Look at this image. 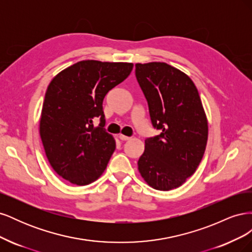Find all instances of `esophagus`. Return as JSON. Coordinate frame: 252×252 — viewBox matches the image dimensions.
Listing matches in <instances>:
<instances>
[{
  "mask_svg": "<svg viewBox=\"0 0 252 252\" xmlns=\"http://www.w3.org/2000/svg\"><path fill=\"white\" fill-rule=\"evenodd\" d=\"M119 138H120L122 141H128V140H130V138H129V136H126V135H124V134H120Z\"/></svg>",
  "mask_w": 252,
  "mask_h": 252,
  "instance_id": "1",
  "label": "esophagus"
}]
</instances>
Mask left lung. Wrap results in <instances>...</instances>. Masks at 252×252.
<instances>
[{
  "mask_svg": "<svg viewBox=\"0 0 252 252\" xmlns=\"http://www.w3.org/2000/svg\"><path fill=\"white\" fill-rule=\"evenodd\" d=\"M135 77L148 104L151 125L161 133L145 140L139 171L157 190L180 187L204 156L208 124L201 98L187 74L168 64H135Z\"/></svg>",
  "mask_w": 252,
  "mask_h": 252,
  "instance_id": "obj_1",
  "label": "left lung"
}]
</instances>
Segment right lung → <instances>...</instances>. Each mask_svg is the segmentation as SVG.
<instances>
[{
	"mask_svg": "<svg viewBox=\"0 0 252 252\" xmlns=\"http://www.w3.org/2000/svg\"><path fill=\"white\" fill-rule=\"evenodd\" d=\"M132 68V63L87 60L52 79L43 103L40 135L60 177L79 186L101 177L116 149L114 139L104 128V97ZM95 119L100 120L97 127L93 126Z\"/></svg>",
	"mask_w": 252,
	"mask_h": 252,
	"instance_id": "obj_1",
	"label": "right lung"
}]
</instances>
